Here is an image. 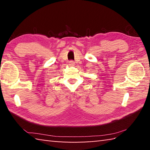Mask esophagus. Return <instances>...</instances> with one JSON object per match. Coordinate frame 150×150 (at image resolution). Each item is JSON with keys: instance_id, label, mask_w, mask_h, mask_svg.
<instances>
[{"instance_id": "34e87169", "label": "esophagus", "mask_w": 150, "mask_h": 150, "mask_svg": "<svg viewBox=\"0 0 150 150\" xmlns=\"http://www.w3.org/2000/svg\"><path fill=\"white\" fill-rule=\"evenodd\" d=\"M69 65H75V62H74V61H70V62H69Z\"/></svg>"}]
</instances>
